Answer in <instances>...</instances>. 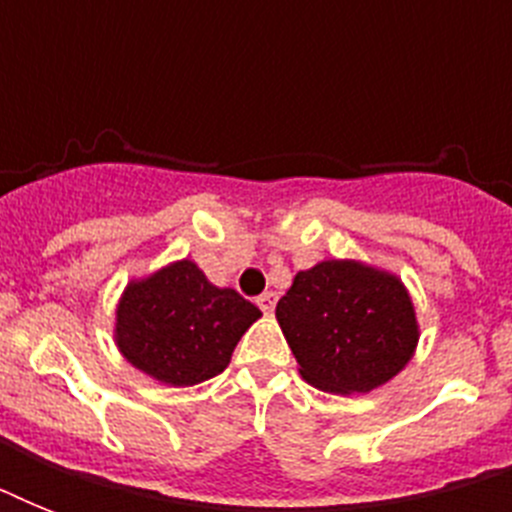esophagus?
<instances>
[{
	"label": "esophagus",
	"mask_w": 512,
	"mask_h": 512,
	"mask_svg": "<svg viewBox=\"0 0 512 512\" xmlns=\"http://www.w3.org/2000/svg\"><path fill=\"white\" fill-rule=\"evenodd\" d=\"M257 305H260L263 313H273V308H276V292H263V295L257 297Z\"/></svg>",
	"instance_id": "esophagus-1"
}]
</instances>
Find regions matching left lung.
Returning <instances> with one entry per match:
<instances>
[{"mask_svg":"<svg viewBox=\"0 0 512 512\" xmlns=\"http://www.w3.org/2000/svg\"><path fill=\"white\" fill-rule=\"evenodd\" d=\"M276 319L303 380L337 396L393 380L420 340L404 281L358 260H324L297 273Z\"/></svg>","mask_w":512,"mask_h":512,"instance_id":"1","label":"left lung"}]
</instances>
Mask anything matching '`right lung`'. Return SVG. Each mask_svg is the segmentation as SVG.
I'll use <instances>...</instances> for the list:
<instances>
[{
	"mask_svg": "<svg viewBox=\"0 0 512 512\" xmlns=\"http://www.w3.org/2000/svg\"><path fill=\"white\" fill-rule=\"evenodd\" d=\"M263 313L220 289L193 260L132 279L116 305V348L148 377L188 388L231 364L233 348Z\"/></svg>",
	"mask_w": 512,
	"mask_h": 512,
	"instance_id": "add662e5",
	"label": "right lung"
}]
</instances>
